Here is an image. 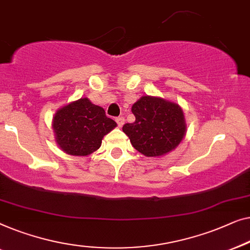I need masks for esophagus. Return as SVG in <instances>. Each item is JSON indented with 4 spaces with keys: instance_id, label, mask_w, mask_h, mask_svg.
<instances>
[{
    "instance_id": "34e87169",
    "label": "esophagus",
    "mask_w": 250,
    "mask_h": 250,
    "mask_svg": "<svg viewBox=\"0 0 250 250\" xmlns=\"http://www.w3.org/2000/svg\"><path fill=\"white\" fill-rule=\"evenodd\" d=\"M115 121H117V124L119 126H122L125 124V118L124 117H118L115 118Z\"/></svg>"
}]
</instances>
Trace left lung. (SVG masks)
<instances>
[{
	"label": "left lung",
	"mask_w": 250,
	"mask_h": 250,
	"mask_svg": "<svg viewBox=\"0 0 250 250\" xmlns=\"http://www.w3.org/2000/svg\"><path fill=\"white\" fill-rule=\"evenodd\" d=\"M136 120L122 130L135 148L148 157L173 150L186 135L184 111L178 104L154 96L140 97L132 105Z\"/></svg>",
	"instance_id": "1"
}]
</instances>
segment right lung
<instances>
[{
    "label": "right lung",
    "mask_w": 250,
    "mask_h": 250,
    "mask_svg": "<svg viewBox=\"0 0 250 250\" xmlns=\"http://www.w3.org/2000/svg\"><path fill=\"white\" fill-rule=\"evenodd\" d=\"M117 126L103 107L80 98L56 111L53 118L55 140L69 155L87 156L97 150L102 139Z\"/></svg>",
    "instance_id": "obj_1"
}]
</instances>
